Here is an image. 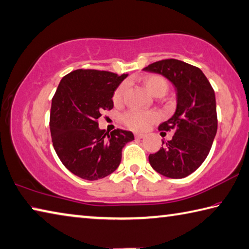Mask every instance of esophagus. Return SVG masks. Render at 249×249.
<instances>
[{
	"label": "esophagus",
	"instance_id": "esophagus-1",
	"mask_svg": "<svg viewBox=\"0 0 249 249\" xmlns=\"http://www.w3.org/2000/svg\"><path fill=\"white\" fill-rule=\"evenodd\" d=\"M143 137H144V135L142 134V133H136V134H135V138H137V139L143 138Z\"/></svg>",
	"mask_w": 249,
	"mask_h": 249
}]
</instances>
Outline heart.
I'll return each instance as SVG.
<instances>
[{"label":"heart","mask_w":249,"mask_h":249,"mask_svg":"<svg viewBox=\"0 0 249 249\" xmlns=\"http://www.w3.org/2000/svg\"><path fill=\"white\" fill-rule=\"evenodd\" d=\"M142 83L149 92L153 96H163L169 90V83L164 77L160 75H147L142 78ZM127 83H122L115 89L113 94V101L115 105H121L127 92ZM158 114L155 111H142V110H128L122 116L123 123L128 128L133 130H146L150 127V125L158 120Z\"/></svg>","instance_id":"b5f03b06"}]
</instances>
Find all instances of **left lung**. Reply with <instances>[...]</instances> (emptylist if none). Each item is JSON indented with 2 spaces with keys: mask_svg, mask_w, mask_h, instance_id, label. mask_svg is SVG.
Here are the masks:
<instances>
[{
  "mask_svg": "<svg viewBox=\"0 0 249 249\" xmlns=\"http://www.w3.org/2000/svg\"><path fill=\"white\" fill-rule=\"evenodd\" d=\"M143 71L163 75L178 92L174 115L159 126V130H173V137L149 156V163L166 178H186L206 160L215 137L214 90L200 69L175 58L155 62Z\"/></svg>",
  "mask_w": 249,
  "mask_h": 249,
  "instance_id": "8db88e82",
  "label": "left lung"
}]
</instances>
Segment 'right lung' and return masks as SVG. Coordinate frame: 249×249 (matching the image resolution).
I'll list each match as a JSON object with an SVG mask.
<instances>
[{"label":"right lung","mask_w":249,"mask_h":249,"mask_svg":"<svg viewBox=\"0 0 249 249\" xmlns=\"http://www.w3.org/2000/svg\"><path fill=\"white\" fill-rule=\"evenodd\" d=\"M126 76L98 70H76L62 78L52 98L50 130L57 157L71 173L87 180L103 178L121 163L122 149L132 132L99 128L103 111Z\"/></svg>","instance_id":"right-lung-1"}]
</instances>
